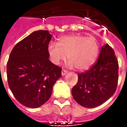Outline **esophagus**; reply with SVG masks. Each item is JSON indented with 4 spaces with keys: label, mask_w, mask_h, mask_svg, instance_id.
I'll list each match as a JSON object with an SVG mask.
<instances>
[{
    "label": "esophagus",
    "mask_w": 127,
    "mask_h": 127,
    "mask_svg": "<svg viewBox=\"0 0 127 127\" xmlns=\"http://www.w3.org/2000/svg\"><path fill=\"white\" fill-rule=\"evenodd\" d=\"M67 71H66V70H64V69H63L62 70V72H61V73H62V75H64L65 74H66L67 73Z\"/></svg>",
    "instance_id": "esophagus-1"
}]
</instances>
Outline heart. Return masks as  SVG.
Wrapping results in <instances>:
<instances>
[{
    "instance_id": "obj_1",
    "label": "heart",
    "mask_w": 127,
    "mask_h": 127,
    "mask_svg": "<svg viewBox=\"0 0 127 127\" xmlns=\"http://www.w3.org/2000/svg\"><path fill=\"white\" fill-rule=\"evenodd\" d=\"M47 52L50 60L56 65L69 60V65L77 70H87L93 65L99 52V45L94 37L76 34L59 39L58 45L50 43Z\"/></svg>"
}]
</instances>
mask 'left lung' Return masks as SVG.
Returning a JSON list of instances; mask_svg holds the SVG:
<instances>
[{
  "mask_svg": "<svg viewBox=\"0 0 127 127\" xmlns=\"http://www.w3.org/2000/svg\"><path fill=\"white\" fill-rule=\"evenodd\" d=\"M118 62L112 47H101L96 63L85 72L78 73V81L72 88L77 103L88 108L95 107L107 101L116 91Z\"/></svg>",
  "mask_w": 127,
  "mask_h": 127,
  "instance_id": "obj_1",
  "label": "left lung"
}]
</instances>
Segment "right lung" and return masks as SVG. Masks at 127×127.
<instances>
[{"label":"right lung","mask_w":127,"mask_h":127,"mask_svg":"<svg viewBox=\"0 0 127 127\" xmlns=\"http://www.w3.org/2000/svg\"><path fill=\"white\" fill-rule=\"evenodd\" d=\"M48 31L33 32L15 45L7 64L8 84L23 105L36 108L47 102L62 68L49 60Z\"/></svg>","instance_id":"add662e5"}]
</instances>
